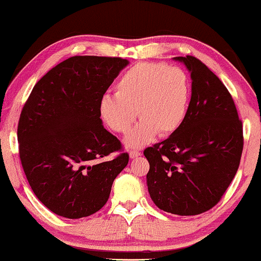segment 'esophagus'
<instances>
[{
	"instance_id": "34e87169",
	"label": "esophagus",
	"mask_w": 261,
	"mask_h": 261,
	"mask_svg": "<svg viewBox=\"0 0 261 261\" xmlns=\"http://www.w3.org/2000/svg\"><path fill=\"white\" fill-rule=\"evenodd\" d=\"M140 154H141V153L139 152V151H130V152H129V156H130L132 159H134V158H138V156L140 155Z\"/></svg>"
}]
</instances>
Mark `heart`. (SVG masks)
<instances>
[{"label": "heart", "mask_w": 261, "mask_h": 261, "mask_svg": "<svg viewBox=\"0 0 261 261\" xmlns=\"http://www.w3.org/2000/svg\"><path fill=\"white\" fill-rule=\"evenodd\" d=\"M116 94L99 99V114L110 129L126 133L138 114L137 126L124 137L128 148H141L158 133L166 137L181 126L190 101V83L178 67L160 63H138L119 78Z\"/></svg>", "instance_id": "heart-1"}]
</instances>
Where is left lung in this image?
I'll list each match as a JSON object with an SVG mask.
<instances>
[{"mask_svg": "<svg viewBox=\"0 0 261 261\" xmlns=\"http://www.w3.org/2000/svg\"><path fill=\"white\" fill-rule=\"evenodd\" d=\"M173 60L190 72L191 99L181 126L145 149L146 180L159 209L191 216L216 205L233 180L244 147L242 123L227 88L201 60Z\"/></svg>", "mask_w": 261, "mask_h": 261, "instance_id": "8db88e82", "label": "left lung"}]
</instances>
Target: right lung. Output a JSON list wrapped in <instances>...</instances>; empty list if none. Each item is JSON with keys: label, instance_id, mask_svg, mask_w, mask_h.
I'll list each match as a JSON object with an SVG mask.
<instances>
[{"label": "right lung", "instance_id": "add662e5", "mask_svg": "<svg viewBox=\"0 0 261 261\" xmlns=\"http://www.w3.org/2000/svg\"><path fill=\"white\" fill-rule=\"evenodd\" d=\"M129 62L76 56L34 85L17 126L20 159L39 201L57 215L81 219L108 201L113 181L127 166L119 139L103 127L99 99Z\"/></svg>", "mask_w": 261, "mask_h": 261}]
</instances>
